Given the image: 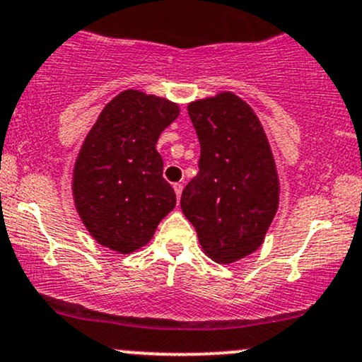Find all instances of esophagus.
<instances>
[{"label": "esophagus", "mask_w": 362, "mask_h": 362, "mask_svg": "<svg viewBox=\"0 0 362 362\" xmlns=\"http://www.w3.org/2000/svg\"><path fill=\"white\" fill-rule=\"evenodd\" d=\"M182 189H184V185H182V184H173V190H175L177 199H180V195H182Z\"/></svg>", "instance_id": "obj_1"}]
</instances>
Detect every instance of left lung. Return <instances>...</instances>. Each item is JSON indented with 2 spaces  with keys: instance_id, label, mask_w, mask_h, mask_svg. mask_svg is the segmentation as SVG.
I'll return each instance as SVG.
<instances>
[{
  "instance_id": "obj_1",
  "label": "left lung",
  "mask_w": 362,
  "mask_h": 362,
  "mask_svg": "<svg viewBox=\"0 0 362 362\" xmlns=\"http://www.w3.org/2000/svg\"><path fill=\"white\" fill-rule=\"evenodd\" d=\"M201 144L180 206L211 259L231 264L260 247L279 204L276 163L253 110L233 93L187 107Z\"/></svg>"
}]
</instances>
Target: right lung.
Returning <instances> with one entry per match:
<instances>
[{
  "label": "right lung",
  "mask_w": 362,
  "mask_h": 362,
  "mask_svg": "<svg viewBox=\"0 0 362 362\" xmlns=\"http://www.w3.org/2000/svg\"><path fill=\"white\" fill-rule=\"evenodd\" d=\"M177 117L175 103L127 90L102 110L86 136L74 165V204L103 247L138 250L175 207L156 141Z\"/></svg>",
  "instance_id": "add662e5"
}]
</instances>
